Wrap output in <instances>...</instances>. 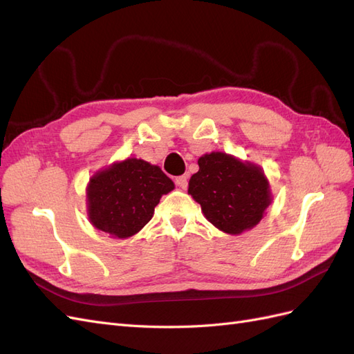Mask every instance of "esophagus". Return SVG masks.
Listing matches in <instances>:
<instances>
[{"label":"esophagus","mask_w":354,"mask_h":354,"mask_svg":"<svg viewBox=\"0 0 354 354\" xmlns=\"http://www.w3.org/2000/svg\"><path fill=\"white\" fill-rule=\"evenodd\" d=\"M174 183H176V186H178V187H181V189H186V187H187V176L176 177Z\"/></svg>","instance_id":"obj_1"}]
</instances>
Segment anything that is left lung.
I'll return each instance as SVG.
<instances>
[{
  "mask_svg": "<svg viewBox=\"0 0 354 354\" xmlns=\"http://www.w3.org/2000/svg\"><path fill=\"white\" fill-rule=\"evenodd\" d=\"M198 165L199 171L189 181V194L214 226L238 234L263 218L270 190L259 167L221 152L201 156Z\"/></svg>",
  "mask_w": 354,
  "mask_h": 354,
  "instance_id": "8db88e82",
  "label": "left lung"
}]
</instances>
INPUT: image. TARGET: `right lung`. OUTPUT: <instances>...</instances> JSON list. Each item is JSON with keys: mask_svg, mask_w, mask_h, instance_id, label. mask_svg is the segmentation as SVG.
Masks as SVG:
<instances>
[{"mask_svg": "<svg viewBox=\"0 0 354 354\" xmlns=\"http://www.w3.org/2000/svg\"><path fill=\"white\" fill-rule=\"evenodd\" d=\"M173 189L174 183L159 167L128 158L90 180V220L102 232L130 238L151 221L160 196Z\"/></svg>", "mask_w": 354, "mask_h": 354, "instance_id": "add662e5", "label": "right lung"}]
</instances>
